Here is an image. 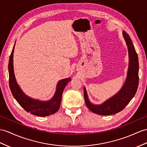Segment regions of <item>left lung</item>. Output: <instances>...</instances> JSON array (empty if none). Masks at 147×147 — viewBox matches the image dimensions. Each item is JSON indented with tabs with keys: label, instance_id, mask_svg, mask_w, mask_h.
I'll return each mask as SVG.
<instances>
[{
	"label": "left lung",
	"instance_id": "1",
	"mask_svg": "<svg viewBox=\"0 0 147 147\" xmlns=\"http://www.w3.org/2000/svg\"><path fill=\"white\" fill-rule=\"evenodd\" d=\"M128 51V69L126 80L122 87L115 95L107 99L102 104L92 103L88 98L87 90L84 87V98L86 105L92 112L101 115H110L120 112L122 110L137 92L138 85L139 63L137 53L128 34L122 32Z\"/></svg>",
	"mask_w": 147,
	"mask_h": 147
}]
</instances>
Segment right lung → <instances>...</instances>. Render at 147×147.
Wrapping results in <instances>:
<instances>
[{
    "label": "right lung",
    "instance_id": "add662e5",
    "mask_svg": "<svg viewBox=\"0 0 147 147\" xmlns=\"http://www.w3.org/2000/svg\"><path fill=\"white\" fill-rule=\"evenodd\" d=\"M15 45L10 55L8 65L9 86L13 97L25 110L33 115L39 117H46L55 113L60 108L63 90L67 84L71 80V78H64L58 82L54 95L49 100L41 101L27 96L18 85L14 74L13 58Z\"/></svg>",
    "mask_w": 147,
    "mask_h": 147
}]
</instances>
